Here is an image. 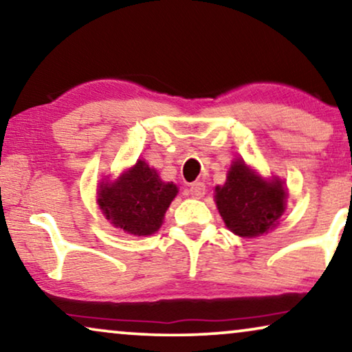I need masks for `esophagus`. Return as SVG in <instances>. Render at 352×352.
Masks as SVG:
<instances>
[{"instance_id":"obj_1","label":"esophagus","mask_w":352,"mask_h":352,"mask_svg":"<svg viewBox=\"0 0 352 352\" xmlns=\"http://www.w3.org/2000/svg\"><path fill=\"white\" fill-rule=\"evenodd\" d=\"M189 194L192 197H195V199H200V197H204L205 195V184H204V182H194V184H190Z\"/></svg>"}]
</instances>
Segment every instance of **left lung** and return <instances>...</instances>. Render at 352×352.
I'll return each instance as SVG.
<instances>
[{
	"label": "left lung",
	"mask_w": 352,
	"mask_h": 352,
	"mask_svg": "<svg viewBox=\"0 0 352 352\" xmlns=\"http://www.w3.org/2000/svg\"><path fill=\"white\" fill-rule=\"evenodd\" d=\"M216 205L234 234L256 237L282 216L285 189L280 181H264L243 162H234L226 184L216 187Z\"/></svg>",
	"instance_id": "left-lung-1"
}]
</instances>
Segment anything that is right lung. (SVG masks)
<instances>
[{
    "label": "right lung",
    "instance_id": "1",
    "mask_svg": "<svg viewBox=\"0 0 352 352\" xmlns=\"http://www.w3.org/2000/svg\"><path fill=\"white\" fill-rule=\"evenodd\" d=\"M177 194L173 182H163L157 171L139 160L113 184H100L99 205L110 223L134 235H151Z\"/></svg>",
    "mask_w": 352,
    "mask_h": 352
}]
</instances>
